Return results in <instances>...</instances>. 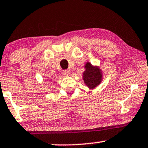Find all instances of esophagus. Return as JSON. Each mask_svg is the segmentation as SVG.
Masks as SVG:
<instances>
[{
  "label": "esophagus",
  "instance_id": "34e87169",
  "mask_svg": "<svg viewBox=\"0 0 148 148\" xmlns=\"http://www.w3.org/2000/svg\"><path fill=\"white\" fill-rule=\"evenodd\" d=\"M62 74L64 76V77H67V76L69 75V71L68 70H63Z\"/></svg>",
  "mask_w": 148,
  "mask_h": 148
}]
</instances>
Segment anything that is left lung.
<instances>
[{"label":"left lung","instance_id":"8db88e82","mask_svg":"<svg viewBox=\"0 0 148 148\" xmlns=\"http://www.w3.org/2000/svg\"><path fill=\"white\" fill-rule=\"evenodd\" d=\"M86 70L83 74L84 83L89 88H94L100 84L102 81L101 70L98 66H93L90 62H87L85 65Z\"/></svg>","mask_w":148,"mask_h":148}]
</instances>
